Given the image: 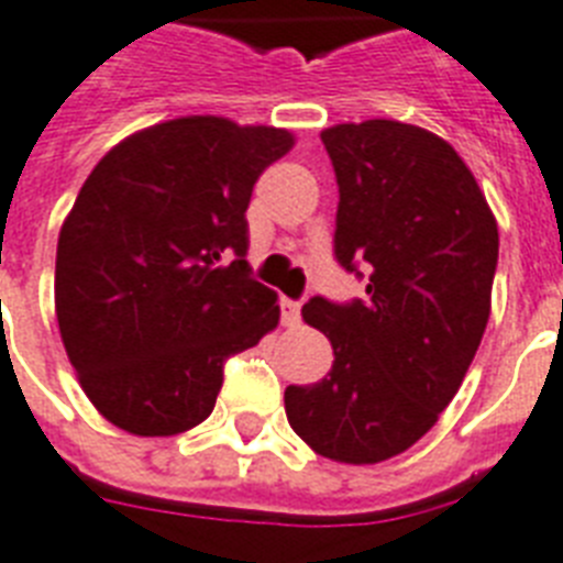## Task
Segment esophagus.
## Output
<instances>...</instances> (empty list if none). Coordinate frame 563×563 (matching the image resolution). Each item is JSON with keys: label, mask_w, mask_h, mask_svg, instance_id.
I'll list each match as a JSON object with an SVG mask.
<instances>
[{"label": "esophagus", "mask_w": 563, "mask_h": 563, "mask_svg": "<svg viewBox=\"0 0 563 563\" xmlns=\"http://www.w3.org/2000/svg\"><path fill=\"white\" fill-rule=\"evenodd\" d=\"M282 322L285 325H299L302 322V302H294V299H282Z\"/></svg>", "instance_id": "obj_1"}]
</instances>
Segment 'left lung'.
<instances>
[{
  "mask_svg": "<svg viewBox=\"0 0 563 563\" xmlns=\"http://www.w3.org/2000/svg\"><path fill=\"white\" fill-rule=\"evenodd\" d=\"M340 188L334 258L368 273L366 299L313 296L331 340L319 384L287 386V421L319 456L393 460L460 393L492 313L497 220L460 154L430 130L372 119L322 130Z\"/></svg>",
  "mask_w": 563,
  "mask_h": 563,
  "instance_id": "1",
  "label": "left lung"
}]
</instances>
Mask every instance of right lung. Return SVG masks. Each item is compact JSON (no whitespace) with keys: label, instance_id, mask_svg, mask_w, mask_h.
Here are the masks:
<instances>
[{"label":"right lung","instance_id":"right-lung-1","mask_svg":"<svg viewBox=\"0 0 563 563\" xmlns=\"http://www.w3.org/2000/svg\"><path fill=\"white\" fill-rule=\"evenodd\" d=\"M290 147L287 130L186 115L92 168L57 238L54 310L107 421L186 433L211 416L223 363L278 325L276 294L246 264V206Z\"/></svg>","mask_w":563,"mask_h":563}]
</instances>
